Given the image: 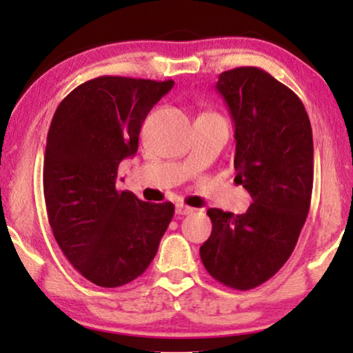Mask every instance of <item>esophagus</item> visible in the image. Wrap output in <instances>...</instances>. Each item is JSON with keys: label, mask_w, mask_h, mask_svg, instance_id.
Wrapping results in <instances>:
<instances>
[{"label": "esophagus", "mask_w": 353, "mask_h": 353, "mask_svg": "<svg viewBox=\"0 0 353 353\" xmlns=\"http://www.w3.org/2000/svg\"><path fill=\"white\" fill-rule=\"evenodd\" d=\"M194 209L189 208V205L182 204V202H177L176 204V214L177 216H189V214H192Z\"/></svg>", "instance_id": "esophagus-1"}]
</instances>
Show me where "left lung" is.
<instances>
[{
    "mask_svg": "<svg viewBox=\"0 0 353 353\" xmlns=\"http://www.w3.org/2000/svg\"><path fill=\"white\" fill-rule=\"evenodd\" d=\"M216 89L234 121L236 182L249 190L245 214L209 209L205 270L236 290L274 277L294 252L310 209L314 141L309 116L292 89L254 66L224 71Z\"/></svg>",
    "mask_w": 353,
    "mask_h": 353,
    "instance_id": "8db88e82",
    "label": "left lung"
}]
</instances>
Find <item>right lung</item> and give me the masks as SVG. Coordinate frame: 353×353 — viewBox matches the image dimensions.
Listing matches in <instances>:
<instances>
[{
  "label": "right lung",
  "instance_id": "right-lung-1",
  "mask_svg": "<svg viewBox=\"0 0 353 353\" xmlns=\"http://www.w3.org/2000/svg\"><path fill=\"white\" fill-rule=\"evenodd\" d=\"M174 81L99 76L59 103L48 131L43 189L59 249L99 287L144 274L174 216L116 188L121 161L134 156L145 116Z\"/></svg>",
  "mask_w": 353,
  "mask_h": 353
}]
</instances>
